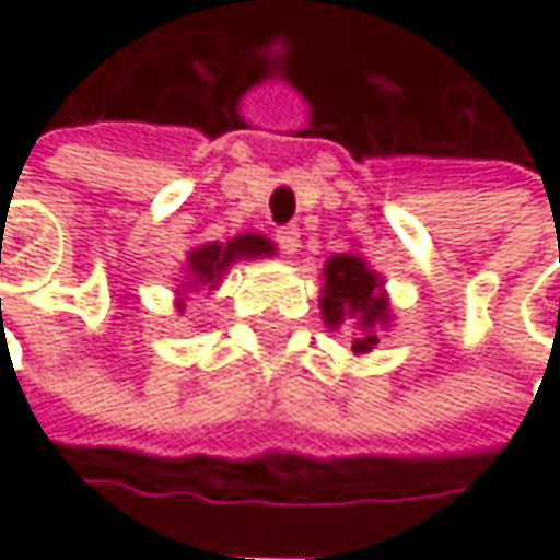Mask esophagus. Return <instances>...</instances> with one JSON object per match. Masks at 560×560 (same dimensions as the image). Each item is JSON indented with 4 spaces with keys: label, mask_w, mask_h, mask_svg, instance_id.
<instances>
[{
    "label": "esophagus",
    "mask_w": 560,
    "mask_h": 560,
    "mask_svg": "<svg viewBox=\"0 0 560 560\" xmlns=\"http://www.w3.org/2000/svg\"><path fill=\"white\" fill-rule=\"evenodd\" d=\"M277 246L283 255H295L299 252V226L295 224H287V226H277Z\"/></svg>",
    "instance_id": "obj_1"
}]
</instances>
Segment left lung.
<instances>
[{
  "instance_id": "left-lung-1",
  "label": "left lung",
  "mask_w": 560,
  "mask_h": 560,
  "mask_svg": "<svg viewBox=\"0 0 560 560\" xmlns=\"http://www.w3.org/2000/svg\"><path fill=\"white\" fill-rule=\"evenodd\" d=\"M324 295H320V312L324 320L336 327L342 324L346 314L358 317L364 334L352 339V352H371L376 346V336L371 334L374 324L386 320V302L380 299V280L368 270V265L355 255H336L324 268Z\"/></svg>"
}]
</instances>
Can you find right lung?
I'll return each mask as SVG.
<instances>
[{
  "instance_id": "add662e5",
  "label": "right lung",
  "mask_w": 560,
  "mask_h": 560,
  "mask_svg": "<svg viewBox=\"0 0 560 560\" xmlns=\"http://www.w3.org/2000/svg\"><path fill=\"white\" fill-rule=\"evenodd\" d=\"M252 255H270V243L265 236L248 233V236H240V240H233L226 246L211 243V246L196 248V252H189V270H192V280L196 283H214L230 261L252 258Z\"/></svg>"
}]
</instances>
